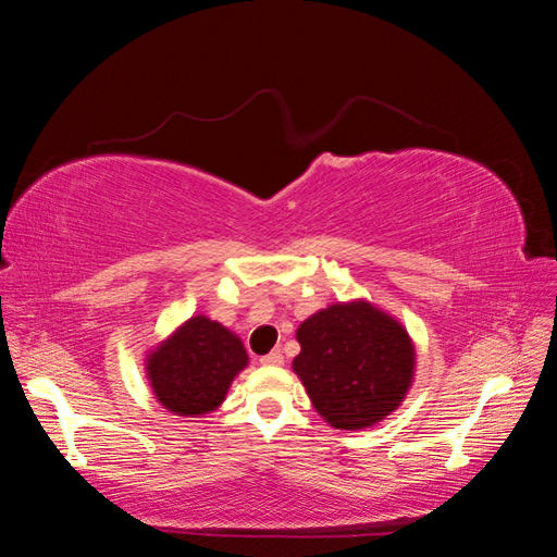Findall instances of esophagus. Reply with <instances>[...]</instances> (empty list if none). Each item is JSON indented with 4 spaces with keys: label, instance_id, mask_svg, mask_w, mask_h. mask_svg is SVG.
Listing matches in <instances>:
<instances>
[{
    "label": "esophagus",
    "instance_id": "1",
    "mask_svg": "<svg viewBox=\"0 0 557 557\" xmlns=\"http://www.w3.org/2000/svg\"><path fill=\"white\" fill-rule=\"evenodd\" d=\"M260 362L267 364V367H281V364H283V352L276 348V350H272V352H267V356H262Z\"/></svg>",
    "mask_w": 557,
    "mask_h": 557
}]
</instances>
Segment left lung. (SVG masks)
Returning a JSON list of instances; mask_svg holds the SVG:
<instances>
[{
  "mask_svg": "<svg viewBox=\"0 0 557 557\" xmlns=\"http://www.w3.org/2000/svg\"><path fill=\"white\" fill-rule=\"evenodd\" d=\"M293 360L315 411L336 430H362L395 411L407 395L416 352L393 315L367 301L332 305L297 330Z\"/></svg>",
  "mask_w": 557,
  "mask_h": 557,
  "instance_id": "obj_1",
  "label": "left lung"
}]
</instances>
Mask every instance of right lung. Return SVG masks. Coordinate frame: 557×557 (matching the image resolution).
I'll list each match as a JSON object with an SVG mask.
<instances>
[{"instance_id":"obj_1","label":"right lung","mask_w":557,"mask_h":557,"mask_svg":"<svg viewBox=\"0 0 557 557\" xmlns=\"http://www.w3.org/2000/svg\"><path fill=\"white\" fill-rule=\"evenodd\" d=\"M246 364L237 334L207 315H195L150 352L146 374L164 409L201 416L221 407L230 383Z\"/></svg>"}]
</instances>
